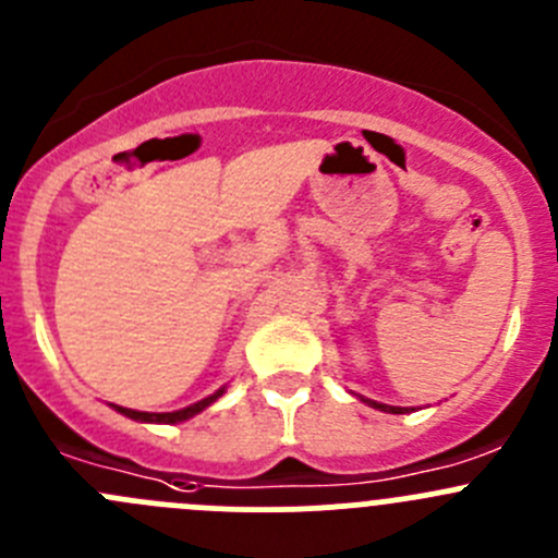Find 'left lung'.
<instances>
[{
	"mask_svg": "<svg viewBox=\"0 0 558 558\" xmlns=\"http://www.w3.org/2000/svg\"><path fill=\"white\" fill-rule=\"evenodd\" d=\"M362 402H367L369 408H378V411H386V413H408V408H397V405H384V402H375V400H367V397H359Z\"/></svg>",
	"mask_w": 558,
	"mask_h": 558,
	"instance_id": "8db88e82",
	"label": "left lung"
}]
</instances>
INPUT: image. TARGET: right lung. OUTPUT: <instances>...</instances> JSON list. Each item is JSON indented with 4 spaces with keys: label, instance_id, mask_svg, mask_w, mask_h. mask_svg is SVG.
<instances>
[{
    "label": "right lung",
    "instance_id": "add662e5",
    "mask_svg": "<svg viewBox=\"0 0 558 558\" xmlns=\"http://www.w3.org/2000/svg\"><path fill=\"white\" fill-rule=\"evenodd\" d=\"M227 391V386H221L219 391H214L210 397H205V400L194 402V405L189 408H180V411H169V413H147V411H134V408H123V405H111L117 413H123V416L134 418V422H145V424H178V422H185V418L196 416V413H203L205 408L214 405L216 400H219L221 395Z\"/></svg>",
    "mask_w": 558,
    "mask_h": 558
}]
</instances>
